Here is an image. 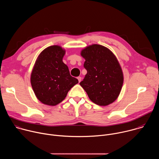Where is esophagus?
<instances>
[{"label": "esophagus", "instance_id": "34e87169", "mask_svg": "<svg viewBox=\"0 0 159 159\" xmlns=\"http://www.w3.org/2000/svg\"><path fill=\"white\" fill-rule=\"evenodd\" d=\"M77 79H78V80H79V82H80V81H81V80H82V78H81V77H77Z\"/></svg>", "mask_w": 159, "mask_h": 159}]
</instances>
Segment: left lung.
<instances>
[{
    "label": "left lung",
    "mask_w": 159,
    "mask_h": 159,
    "mask_svg": "<svg viewBox=\"0 0 159 159\" xmlns=\"http://www.w3.org/2000/svg\"><path fill=\"white\" fill-rule=\"evenodd\" d=\"M87 72L80 85L94 103L106 106L116 100L123 84V74L117 58L110 50L93 44L81 51Z\"/></svg>",
    "instance_id": "8db88e82"
}]
</instances>
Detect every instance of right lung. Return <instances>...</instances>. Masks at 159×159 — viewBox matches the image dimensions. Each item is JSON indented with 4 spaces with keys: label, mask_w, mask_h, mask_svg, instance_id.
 Instances as JSON below:
<instances>
[{
    "label": "right lung",
    "mask_w": 159,
    "mask_h": 159,
    "mask_svg": "<svg viewBox=\"0 0 159 159\" xmlns=\"http://www.w3.org/2000/svg\"><path fill=\"white\" fill-rule=\"evenodd\" d=\"M65 54L64 49L53 45L43 50L35 61L31 84L37 99L44 104L53 106L60 103L79 82L63 62Z\"/></svg>",
    "instance_id": "right-lung-1"
}]
</instances>
